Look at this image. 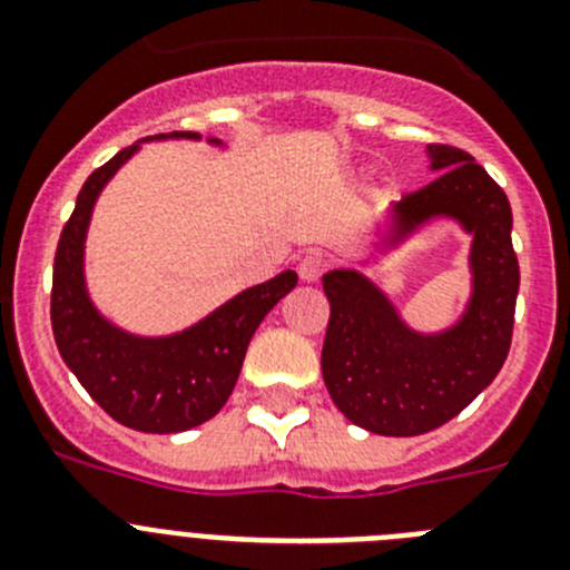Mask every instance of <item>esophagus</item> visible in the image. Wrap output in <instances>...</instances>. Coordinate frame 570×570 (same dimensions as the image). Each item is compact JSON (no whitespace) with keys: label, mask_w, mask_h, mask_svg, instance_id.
<instances>
[{"label":"esophagus","mask_w":570,"mask_h":570,"mask_svg":"<svg viewBox=\"0 0 570 570\" xmlns=\"http://www.w3.org/2000/svg\"><path fill=\"white\" fill-rule=\"evenodd\" d=\"M296 271H299L302 282H316L322 276V271H325V257L322 254H305Z\"/></svg>","instance_id":"esophagus-1"}]
</instances>
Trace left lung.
Wrapping results in <instances>:
<instances>
[{"label": "left lung", "mask_w": 570, "mask_h": 570, "mask_svg": "<svg viewBox=\"0 0 570 570\" xmlns=\"http://www.w3.org/2000/svg\"><path fill=\"white\" fill-rule=\"evenodd\" d=\"M426 160L438 177L387 208L375 257H401L432 226L461 228L469 237V294L455 320L421 331L364 271L333 268L322 276L331 302L325 387L350 424L375 435H424L466 410L503 367L514 327L520 265L509 197L461 149L430 144Z\"/></svg>", "instance_id": "obj_1"}]
</instances>
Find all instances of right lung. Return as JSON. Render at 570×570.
Segmentation results:
<instances>
[{"instance_id":"1","label":"right lung","mask_w":570,"mask_h":570,"mask_svg":"<svg viewBox=\"0 0 570 570\" xmlns=\"http://www.w3.org/2000/svg\"><path fill=\"white\" fill-rule=\"evenodd\" d=\"M149 140L197 144L203 138L197 132L140 138L87 177L56 248L50 322L61 358L104 412L129 430L171 435L206 424L223 410L239 379L250 336L271 307L296 288L299 276L282 271L274 279L234 294L195 325L164 336L132 333L109 320L87 285V234L107 183ZM206 144L228 149L217 138H206Z\"/></svg>"}]
</instances>
